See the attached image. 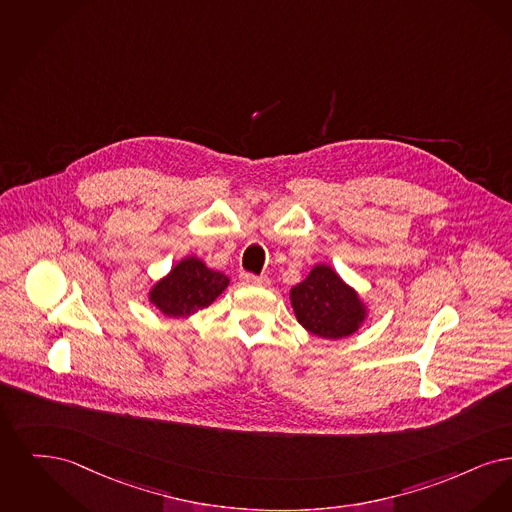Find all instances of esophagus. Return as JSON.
Wrapping results in <instances>:
<instances>
[{
  "label": "esophagus",
  "instance_id": "1",
  "mask_svg": "<svg viewBox=\"0 0 512 512\" xmlns=\"http://www.w3.org/2000/svg\"><path fill=\"white\" fill-rule=\"evenodd\" d=\"M241 281H243V285H248V287H269L267 277H258V275H252V273H241Z\"/></svg>",
  "mask_w": 512,
  "mask_h": 512
}]
</instances>
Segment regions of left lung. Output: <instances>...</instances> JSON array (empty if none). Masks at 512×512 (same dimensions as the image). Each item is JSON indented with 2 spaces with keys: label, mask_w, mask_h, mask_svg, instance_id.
I'll return each mask as SVG.
<instances>
[{
  "label": "left lung",
  "mask_w": 512,
  "mask_h": 512,
  "mask_svg": "<svg viewBox=\"0 0 512 512\" xmlns=\"http://www.w3.org/2000/svg\"><path fill=\"white\" fill-rule=\"evenodd\" d=\"M296 321L319 338L340 340L356 334L369 317V306L329 264H315L289 292Z\"/></svg>",
  "instance_id": "1"
}]
</instances>
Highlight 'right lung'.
<instances>
[{
  "instance_id": "obj_1",
  "label": "right lung",
  "mask_w": 512,
  "mask_h": 512,
  "mask_svg": "<svg viewBox=\"0 0 512 512\" xmlns=\"http://www.w3.org/2000/svg\"><path fill=\"white\" fill-rule=\"evenodd\" d=\"M227 287V275L191 254L160 277L147 292V298L162 315L179 319L208 308Z\"/></svg>"
}]
</instances>
